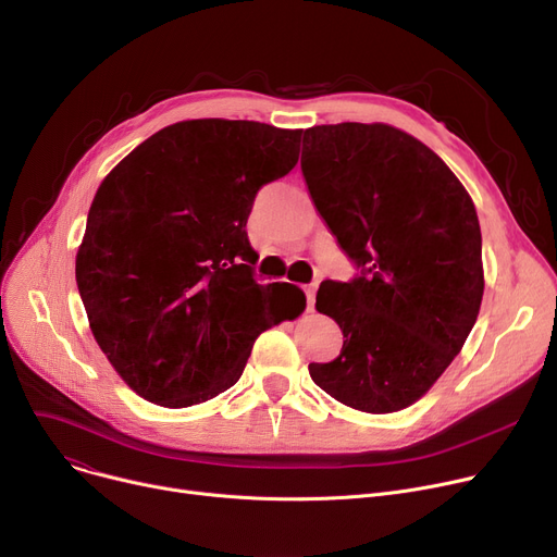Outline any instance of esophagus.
Returning <instances> with one entry per match:
<instances>
[{
  "instance_id": "esophagus-1",
  "label": "esophagus",
  "mask_w": 557,
  "mask_h": 557,
  "mask_svg": "<svg viewBox=\"0 0 557 557\" xmlns=\"http://www.w3.org/2000/svg\"><path fill=\"white\" fill-rule=\"evenodd\" d=\"M315 284H307L305 286V296H307V309L313 311V302H315Z\"/></svg>"
}]
</instances>
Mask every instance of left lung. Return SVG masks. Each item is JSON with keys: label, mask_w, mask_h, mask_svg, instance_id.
<instances>
[{"label": "left lung", "mask_w": 557, "mask_h": 557, "mask_svg": "<svg viewBox=\"0 0 557 557\" xmlns=\"http://www.w3.org/2000/svg\"><path fill=\"white\" fill-rule=\"evenodd\" d=\"M300 169L318 214L363 269L318 288L315 309L336 320L343 349L309 374L357 411H401L476 323L485 277L472 196L426 144L388 124L307 128Z\"/></svg>", "instance_id": "obj_1"}]
</instances>
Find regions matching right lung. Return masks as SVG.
I'll return each instance as SVG.
<instances>
[{
    "label": "right lung",
    "mask_w": 557,
    "mask_h": 557,
    "mask_svg": "<svg viewBox=\"0 0 557 557\" xmlns=\"http://www.w3.org/2000/svg\"><path fill=\"white\" fill-rule=\"evenodd\" d=\"M300 135L246 120L178 122L99 185L76 284L101 352L146 401L187 408L221 395L255 338L305 311L298 286L252 280L246 234L259 187L298 164Z\"/></svg>",
    "instance_id": "right-lung-1"
}]
</instances>
